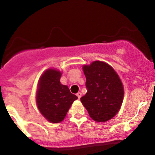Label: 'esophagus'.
<instances>
[{
	"label": "esophagus",
	"mask_w": 155,
	"mask_h": 155,
	"mask_svg": "<svg viewBox=\"0 0 155 155\" xmlns=\"http://www.w3.org/2000/svg\"><path fill=\"white\" fill-rule=\"evenodd\" d=\"M76 96L78 97V98H79V99H80V97H82V93H81V92H78V93L76 94Z\"/></svg>",
	"instance_id": "obj_1"
}]
</instances>
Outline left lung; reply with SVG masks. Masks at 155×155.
I'll return each instance as SVG.
<instances>
[{
  "label": "left lung",
  "mask_w": 155,
  "mask_h": 155,
  "mask_svg": "<svg viewBox=\"0 0 155 155\" xmlns=\"http://www.w3.org/2000/svg\"><path fill=\"white\" fill-rule=\"evenodd\" d=\"M87 93L80 98L89 115L97 122L113 118L121 108L124 87L113 68L105 62L95 61L84 65Z\"/></svg>",
  "instance_id": "8db88e82"
}]
</instances>
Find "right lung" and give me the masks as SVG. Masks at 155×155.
<instances>
[{
	"mask_svg": "<svg viewBox=\"0 0 155 155\" xmlns=\"http://www.w3.org/2000/svg\"><path fill=\"white\" fill-rule=\"evenodd\" d=\"M61 76L59 70L48 69L39 79L37 105L40 113L51 123L63 121L73 101L78 98L67 85L61 84Z\"/></svg>",
	"mask_w": 155,
	"mask_h": 155,
	"instance_id": "obj_1",
	"label": "right lung"
}]
</instances>
